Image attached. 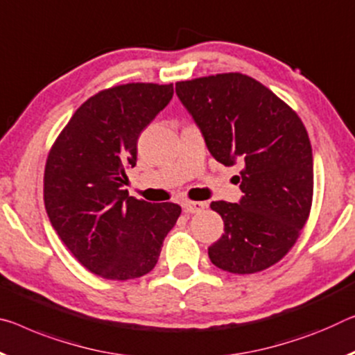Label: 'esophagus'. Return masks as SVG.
<instances>
[{"label":"esophagus","instance_id":"1","mask_svg":"<svg viewBox=\"0 0 355 355\" xmlns=\"http://www.w3.org/2000/svg\"><path fill=\"white\" fill-rule=\"evenodd\" d=\"M183 208H184V211H188V213H198V211L202 210V208H205V204H204V202L184 200L183 202Z\"/></svg>","mask_w":355,"mask_h":355}]
</instances>
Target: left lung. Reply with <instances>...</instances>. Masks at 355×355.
I'll use <instances>...</instances> for the list:
<instances>
[{"mask_svg":"<svg viewBox=\"0 0 355 355\" xmlns=\"http://www.w3.org/2000/svg\"><path fill=\"white\" fill-rule=\"evenodd\" d=\"M216 161L243 164L239 204L211 202L224 234L208 257L229 273L279 262L300 237L313 204V151L300 116L261 82L226 72L175 83Z\"/></svg>","mask_w":355,"mask_h":355,"instance_id":"obj_1","label":"left lung"}]
</instances>
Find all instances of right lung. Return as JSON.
<instances>
[{
  "label": "right lung",
  "mask_w": 355,
  "mask_h": 355,
  "mask_svg": "<svg viewBox=\"0 0 355 355\" xmlns=\"http://www.w3.org/2000/svg\"><path fill=\"white\" fill-rule=\"evenodd\" d=\"M173 96V85L125 83L88 98L49 151L44 204L66 248L89 272L126 281L155 268L182 207L123 189L137 140Z\"/></svg>",
  "instance_id": "add662e5"
}]
</instances>
